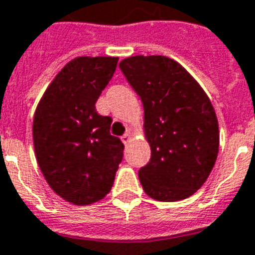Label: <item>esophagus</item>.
I'll use <instances>...</instances> for the list:
<instances>
[{"instance_id": "1", "label": "esophagus", "mask_w": 255, "mask_h": 255, "mask_svg": "<svg viewBox=\"0 0 255 255\" xmlns=\"http://www.w3.org/2000/svg\"><path fill=\"white\" fill-rule=\"evenodd\" d=\"M121 140H122V142H124V144H128V142L131 140V135H130V133H125V134L121 137Z\"/></svg>"}]
</instances>
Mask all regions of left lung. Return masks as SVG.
Instances as JSON below:
<instances>
[{
  "label": "left lung",
  "instance_id": "1",
  "mask_svg": "<svg viewBox=\"0 0 255 255\" xmlns=\"http://www.w3.org/2000/svg\"><path fill=\"white\" fill-rule=\"evenodd\" d=\"M144 106L148 164L141 186L157 201H179L205 183L219 152V124L201 85L164 55H134L120 62Z\"/></svg>",
  "mask_w": 255,
  "mask_h": 255
}]
</instances>
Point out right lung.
I'll use <instances>...</instances> for the list:
<instances>
[{"label":"right lung","instance_id":"1","mask_svg":"<svg viewBox=\"0 0 255 255\" xmlns=\"http://www.w3.org/2000/svg\"><path fill=\"white\" fill-rule=\"evenodd\" d=\"M117 62V57L72 59L54 77L33 115L39 168L49 186L74 205L105 198L124 157L122 141L110 134L113 120L95 109Z\"/></svg>","mask_w":255,"mask_h":255}]
</instances>
